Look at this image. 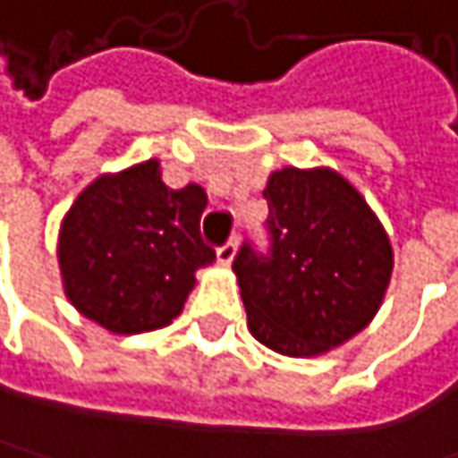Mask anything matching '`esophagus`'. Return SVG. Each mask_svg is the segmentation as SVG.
Returning a JSON list of instances; mask_svg holds the SVG:
<instances>
[{"instance_id": "esophagus-1", "label": "esophagus", "mask_w": 458, "mask_h": 458, "mask_svg": "<svg viewBox=\"0 0 458 458\" xmlns=\"http://www.w3.org/2000/svg\"><path fill=\"white\" fill-rule=\"evenodd\" d=\"M236 252H239V239H231L225 247L216 250V263L219 266H231L236 260Z\"/></svg>"}]
</instances>
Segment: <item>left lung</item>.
I'll return each mask as SVG.
<instances>
[{
	"instance_id": "1",
	"label": "left lung",
	"mask_w": 458,
	"mask_h": 458,
	"mask_svg": "<svg viewBox=\"0 0 458 458\" xmlns=\"http://www.w3.org/2000/svg\"><path fill=\"white\" fill-rule=\"evenodd\" d=\"M271 255L233 260L250 333L284 357H319L362 333L392 282L394 252L362 192L335 168H279L263 190Z\"/></svg>"
}]
</instances>
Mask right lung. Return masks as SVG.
<instances>
[{
    "instance_id": "1",
    "label": "right lung",
    "mask_w": 458,
    "mask_h": 458,
    "mask_svg": "<svg viewBox=\"0 0 458 458\" xmlns=\"http://www.w3.org/2000/svg\"><path fill=\"white\" fill-rule=\"evenodd\" d=\"M206 192L171 190L160 160L96 176L69 206L58 231V268L69 303L114 335L171 325L214 260L200 239Z\"/></svg>"
}]
</instances>
